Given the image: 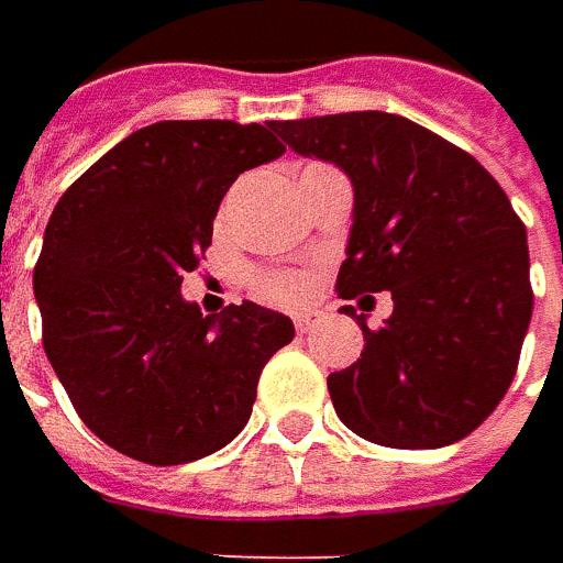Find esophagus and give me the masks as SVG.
Masks as SVG:
<instances>
[{"label":"esophagus","instance_id":"obj_1","mask_svg":"<svg viewBox=\"0 0 563 563\" xmlns=\"http://www.w3.org/2000/svg\"><path fill=\"white\" fill-rule=\"evenodd\" d=\"M319 322H322V313H319V310H303V313L294 316V325H297V332H313Z\"/></svg>","mask_w":563,"mask_h":563}]
</instances>
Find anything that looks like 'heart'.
Listing matches in <instances>:
<instances>
[{"label":"heart","instance_id":"b5f03b06","mask_svg":"<svg viewBox=\"0 0 563 563\" xmlns=\"http://www.w3.org/2000/svg\"><path fill=\"white\" fill-rule=\"evenodd\" d=\"M256 288H260L263 297H269V300L291 303V300H297V297L303 294V278L294 275V272H275V275H263V278L256 282Z\"/></svg>","mask_w":563,"mask_h":563}]
</instances>
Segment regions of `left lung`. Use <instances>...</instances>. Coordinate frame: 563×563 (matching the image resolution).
Wrapping results in <instances>:
<instances>
[{
  "label": "left lung",
  "instance_id": "8db88e82",
  "mask_svg": "<svg viewBox=\"0 0 563 563\" xmlns=\"http://www.w3.org/2000/svg\"><path fill=\"white\" fill-rule=\"evenodd\" d=\"M278 134L354 187L338 297L395 300L376 332L357 316L363 354L329 376L338 420L385 448L461 442L505 398L530 329L527 228L508 194L461 146L391 112L278 121Z\"/></svg>",
  "mask_w": 563,
  "mask_h": 563
}]
</instances>
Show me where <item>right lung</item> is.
<instances>
[{
	"label": "right lung",
	"mask_w": 563,
	"mask_h": 563,
	"mask_svg": "<svg viewBox=\"0 0 563 563\" xmlns=\"http://www.w3.org/2000/svg\"><path fill=\"white\" fill-rule=\"evenodd\" d=\"M278 121H156L93 163L55 203L33 269L43 347L77 417L109 448L175 466L225 448L256 382L294 338L244 300L203 316L181 297L219 203L285 153Z\"/></svg>",
	"instance_id": "add662e5"
}]
</instances>
